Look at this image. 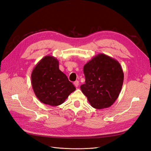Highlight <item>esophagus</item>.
Instances as JSON below:
<instances>
[{"label":"esophagus","mask_w":151,"mask_h":151,"mask_svg":"<svg viewBox=\"0 0 151 151\" xmlns=\"http://www.w3.org/2000/svg\"><path fill=\"white\" fill-rule=\"evenodd\" d=\"M74 86L76 87V88H77V87L79 86V81H76L74 83Z\"/></svg>","instance_id":"obj_1"}]
</instances>
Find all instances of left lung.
Here are the masks:
<instances>
[{
	"label": "left lung",
	"mask_w": 151,
	"mask_h": 151,
	"mask_svg": "<svg viewBox=\"0 0 151 151\" xmlns=\"http://www.w3.org/2000/svg\"><path fill=\"white\" fill-rule=\"evenodd\" d=\"M83 70L86 81L81 89L91 106L98 109L110 107L120 94L124 79L120 63L99 53L86 63Z\"/></svg>",
	"instance_id": "8db88e82"
}]
</instances>
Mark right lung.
<instances>
[{
  "mask_svg": "<svg viewBox=\"0 0 151 151\" xmlns=\"http://www.w3.org/2000/svg\"><path fill=\"white\" fill-rule=\"evenodd\" d=\"M58 65L55 57L47 55L36 65L31 73V84L36 96L42 103L52 106L62 104L76 90Z\"/></svg>",
  "mask_w": 151,
  "mask_h": 151,
  "instance_id": "right-lung-1",
  "label": "right lung"
}]
</instances>
